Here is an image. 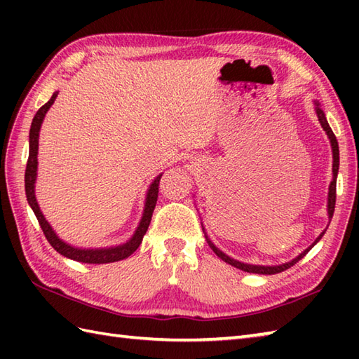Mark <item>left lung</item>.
Returning <instances> with one entry per match:
<instances>
[{
  "mask_svg": "<svg viewBox=\"0 0 359 359\" xmlns=\"http://www.w3.org/2000/svg\"><path fill=\"white\" fill-rule=\"evenodd\" d=\"M315 111H316V116H318L319 123H321V126H323V129L325 131L327 137H329L330 144H332V154H333V166H332V171H333V179H332V182H330V187H329V199H327V215H329V220H332L333 211H334V202H337V177H338V170H339V148H338L337 137H334V134H333V131H332V128L329 126V121H327V118H325V114H324V111L321 109V104H319V102H316V100H315ZM202 230H203V233H205L203 225H202ZM324 233H325V230H324L321 234H319L318 238H316V241H315L313 243H311V245H310L309 248L304 250L299 256H296L294 259H292V261H288V262H285V264H280V265H255V264H247V262L236 261V259H233V257H230L228 255H225L222 250H219V248L215 245V243H212V242L210 241L207 233H205V238H207V242H208V245L211 247V250L215 251V253H216L220 259H222L224 262L236 266V269H239V270H242V271H247V273H256V274H276V273H280V271H284V270L290 269V266H293L297 261H301V259H302L304 256H306V255L309 253V251L316 245V243H318L319 241H321Z\"/></svg>",
  "mask_w": 359,
  "mask_h": 359,
  "instance_id": "1",
  "label": "left lung"
}]
</instances>
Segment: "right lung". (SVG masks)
Returning <instances> with one entry per match:
<instances>
[{
  "label": "right lung",
  "instance_id": "add662e5",
  "mask_svg": "<svg viewBox=\"0 0 359 359\" xmlns=\"http://www.w3.org/2000/svg\"><path fill=\"white\" fill-rule=\"evenodd\" d=\"M58 95V90L52 94L50 100L43 104L40 109L36 111L35 117L32 120V125H30L29 131V158H27V166H26V175H25V187H26V197L30 205V208L35 212L38 219V224H40L41 230L46 236V239L57 250L60 255H63L67 259H72V261L77 262H85V264H111L117 261H123L128 256H131L134 251L139 248V245L143 241V236L147 234L148 226L151 224L152 212H154L156 203H157V196H158V184L162 174H158L157 177L151 182V185L147 191V199H144V207H143V215L139 225H137L134 234L129 238L126 242L120 243V245H112V247H98V248H83V247H75L71 243L65 242L63 239L58 238V234L53 230L52 225L46 220L43 211L40 210V205L36 202L35 197V182H36V171H38V139H40V129L43 125V120L46 114L50 109V106L55 102Z\"/></svg>",
  "mask_w": 359,
  "mask_h": 359
}]
</instances>
